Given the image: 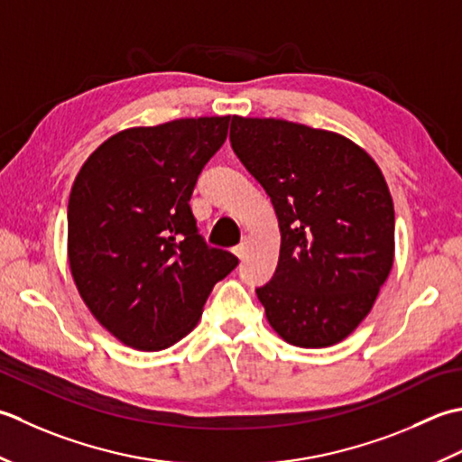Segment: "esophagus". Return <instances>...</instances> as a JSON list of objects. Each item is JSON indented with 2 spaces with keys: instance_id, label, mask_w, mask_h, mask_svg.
<instances>
[{
  "instance_id": "1",
  "label": "esophagus",
  "mask_w": 462,
  "mask_h": 462,
  "mask_svg": "<svg viewBox=\"0 0 462 462\" xmlns=\"http://www.w3.org/2000/svg\"><path fill=\"white\" fill-rule=\"evenodd\" d=\"M233 253H235V255H237L239 259H243L245 253H247V243H241V245H237V247H233Z\"/></svg>"
}]
</instances>
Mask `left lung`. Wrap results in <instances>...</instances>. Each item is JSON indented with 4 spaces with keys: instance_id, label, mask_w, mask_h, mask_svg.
I'll return each instance as SVG.
<instances>
[{
    "instance_id": "8db88e82",
    "label": "left lung",
    "mask_w": 462,
    "mask_h": 462,
    "mask_svg": "<svg viewBox=\"0 0 462 462\" xmlns=\"http://www.w3.org/2000/svg\"><path fill=\"white\" fill-rule=\"evenodd\" d=\"M231 147L275 207L281 251L257 289L283 341L321 349L349 337L394 259V207L373 157L351 139L285 119L231 117Z\"/></svg>"
}]
</instances>
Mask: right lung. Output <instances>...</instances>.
<instances>
[{"instance_id":"1","label":"right lung","mask_w":462,"mask_h":462,"mask_svg":"<svg viewBox=\"0 0 462 462\" xmlns=\"http://www.w3.org/2000/svg\"><path fill=\"white\" fill-rule=\"evenodd\" d=\"M231 116L175 119L111 135L75 177L68 205L71 275L91 315L139 351L191 333L217 281L237 267L207 247L189 199L227 139Z\"/></svg>"}]
</instances>
